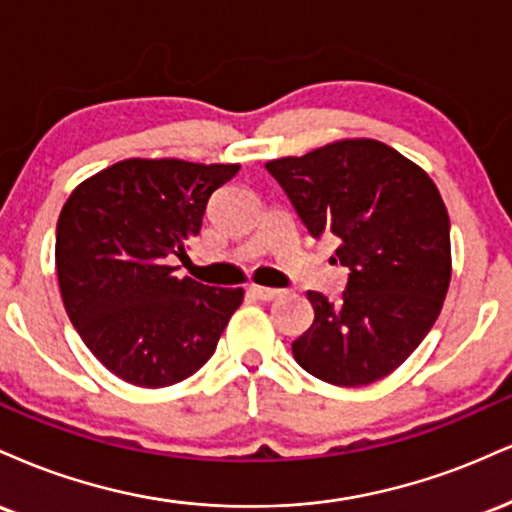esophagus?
<instances>
[{"mask_svg": "<svg viewBox=\"0 0 512 512\" xmlns=\"http://www.w3.org/2000/svg\"><path fill=\"white\" fill-rule=\"evenodd\" d=\"M249 292L254 294L256 299H263V302H273V299H278L282 290H275V287H263V285H251Z\"/></svg>", "mask_w": 512, "mask_h": 512, "instance_id": "obj_1", "label": "esophagus"}]
</instances>
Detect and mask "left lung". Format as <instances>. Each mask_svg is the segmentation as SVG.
Listing matches in <instances>:
<instances>
[{
  "label": "left lung",
  "instance_id": "left-lung-1",
  "mask_svg": "<svg viewBox=\"0 0 512 512\" xmlns=\"http://www.w3.org/2000/svg\"><path fill=\"white\" fill-rule=\"evenodd\" d=\"M311 237L340 239L350 268L338 304L306 292L314 323L292 342L297 364L333 386L393 374L441 314L450 285V220L422 167L374 138H342L266 162Z\"/></svg>",
  "mask_w": 512,
  "mask_h": 512
}]
</instances>
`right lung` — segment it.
Masks as SVG:
<instances>
[{
	"label": "right lung",
	"instance_id": "1",
	"mask_svg": "<svg viewBox=\"0 0 512 512\" xmlns=\"http://www.w3.org/2000/svg\"><path fill=\"white\" fill-rule=\"evenodd\" d=\"M239 165L129 158L81 182L57 220V278L71 323L102 366L131 386L194 376L244 299L242 287L177 278L208 198Z\"/></svg>",
	"mask_w": 512,
	"mask_h": 512
}]
</instances>
